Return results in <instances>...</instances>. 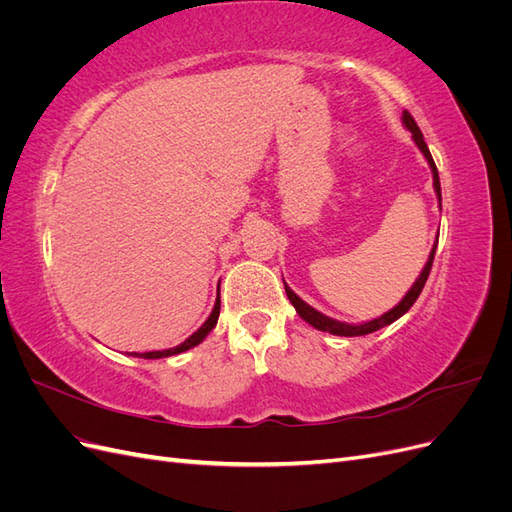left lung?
<instances>
[{
    "label": "left lung",
    "instance_id": "8db88e82",
    "mask_svg": "<svg viewBox=\"0 0 512 512\" xmlns=\"http://www.w3.org/2000/svg\"><path fill=\"white\" fill-rule=\"evenodd\" d=\"M401 121H404V126L412 132V138H414L416 147L423 151V156H425L427 162H429V168H431V173H433V190H436L438 203H440V209H442V190H440L438 168H436V162H433V158H431V153H429V147H427V143H425V138H423L421 130H418L414 117H412L408 111H404V115H401ZM436 247H438V239H436V243H433V247H431V254H429L427 265L423 267L421 275L416 277V282L412 284V288L406 292V297L401 299V301L391 309V312H386V314H382L380 318H374V320L363 322V324H348V322H339V320H333V318H329V316H324V314L318 312V309H314L312 305H307L301 297H297V294H294V292L288 288L286 282H284V288H286V294H288L290 303L294 305V309H297V314H299L307 324H312L314 329L327 331V333H331V335H342V337L367 335V333H374V331L386 327V324L395 322L397 318L404 316V314L408 312V309L414 305V301L418 299V294H421V290H423V286H425V282H427V277H429V271H431V265H433V256H436Z\"/></svg>",
    "mask_w": 512,
    "mask_h": 512
}]
</instances>
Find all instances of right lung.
Returning a JSON list of instances; mask_svg holds the SVG:
<instances>
[{
	"instance_id": "1",
	"label": "right lung",
	"mask_w": 512,
	"mask_h": 512,
	"mask_svg": "<svg viewBox=\"0 0 512 512\" xmlns=\"http://www.w3.org/2000/svg\"><path fill=\"white\" fill-rule=\"evenodd\" d=\"M218 318H220V294H218V299H215L213 312L209 314V318L205 320L203 327H200L196 333H192L188 339H185L183 344H179L175 348H168V350H156V352H143V354H136L134 352V356H141V359H164V356H173V354L190 350V348H194V346H198L200 342H203V339L213 331L215 324H218Z\"/></svg>"
}]
</instances>
